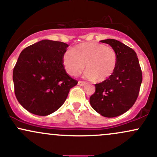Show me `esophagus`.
I'll return each mask as SVG.
<instances>
[{
    "label": "esophagus",
    "mask_w": 157,
    "mask_h": 157,
    "mask_svg": "<svg viewBox=\"0 0 157 157\" xmlns=\"http://www.w3.org/2000/svg\"><path fill=\"white\" fill-rule=\"evenodd\" d=\"M78 85L80 86H83L86 85V82H83V81H79L78 82Z\"/></svg>",
    "instance_id": "obj_1"
}]
</instances>
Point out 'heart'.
I'll return each mask as SVG.
<instances>
[{
  "label": "heart",
  "mask_w": 157,
  "mask_h": 157,
  "mask_svg": "<svg viewBox=\"0 0 157 157\" xmlns=\"http://www.w3.org/2000/svg\"><path fill=\"white\" fill-rule=\"evenodd\" d=\"M118 56L113 48L96 42L77 44L63 55V64L71 76L79 75L86 65L85 77L103 82L115 71Z\"/></svg>",
  "instance_id": "1"
}]
</instances>
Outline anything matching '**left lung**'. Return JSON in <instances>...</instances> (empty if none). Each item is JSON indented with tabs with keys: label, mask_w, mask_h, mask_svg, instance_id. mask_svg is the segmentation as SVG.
<instances>
[{
	"label": "left lung",
	"mask_w": 157,
	"mask_h": 157,
	"mask_svg": "<svg viewBox=\"0 0 157 157\" xmlns=\"http://www.w3.org/2000/svg\"><path fill=\"white\" fill-rule=\"evenodd\" d=\"M109 44L118 56L115 71L107 80L95 84L89 99L92 107L102 116L113 118L128 111L139 95L142 74L136 53L115 39L101 41Z\"/></svg>",
	"instance_id": "8db88e82"
}]
</instances>
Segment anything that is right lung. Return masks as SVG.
I'll return each instance as SVG.
<instances>
[{"mask_svg": "<svg viewBox=\"0 0 157 157\" xmlns=\"http://www.w3.org/2000/svg\"><path fill=\"white\" fill-rule=\"evenodd\" d=\"M68 44L44 39L26 48L13 69L15 94L19 104L34 115L54 113L77 84L65 71L63 56Z\"/></svg>", "mask_w": 157, "mask_h": 157, "instance_id": "right-lung-1", "label": "right lung"}]
</instances>
